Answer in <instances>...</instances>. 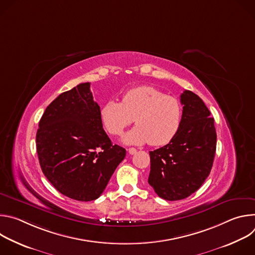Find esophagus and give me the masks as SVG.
<instances>
[{
  "label": "esophagus",
  "instance_id": "obj_1",
  "mask_svg": "<svg viewBox=\"0 0 255 255\" xmlns=\"http://www.w3.org/2000/svg\"><path fill=\"white\" fill-rule=\"evenodd\" d=\"M128 152H129V154H134V153H136V149L133 147L128 148Z\"/></svg>",
  "mask_w": 255,
  "mask_h": 255
}]
</instances>
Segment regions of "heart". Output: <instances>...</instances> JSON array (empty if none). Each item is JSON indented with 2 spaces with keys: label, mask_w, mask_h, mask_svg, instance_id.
I'll return each mask as SVG.
<instances>
[{
  "label": "heart",
  "mask_w": 255,
  "mask_h": 255,
  "mask_svg": "<svg viewBox=\"0 0 255 255\" xmlns=\"http://www.w3.org/2000/svg\"><path fill=\"white\" fill-rule=\"evenodd\" d=\"M101 118L111 135L121 134L134 119L137 126L123 136V142L161 146L177 133L183 107L176 98L156 88L141 86L126 92L121 103L109 101L103 105Z\"/></svg>",
  "instance_id": "1"
}]
</instances>
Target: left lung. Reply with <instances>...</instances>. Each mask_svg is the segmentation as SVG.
I'll return each instance as SVG.
<instances>
[{"mask_svg":"<svg viewBox=\"0 0 255 255\" xmlns=\"http://www.w3.org/2000/svg\"><path fill=\"white\" fill-rule=\"evenodd\" d=\"M183 118L175 136L150 151L148 184L158 197L183 200L203 185L213 166L217 134L214 118L202 99L191 91L180 95Z\"/></svg>","mask_w":255,"mask_h":255,"instance_id":"1","label":"left lung"}]
</instances>
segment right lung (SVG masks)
Instances as JSON below:
<instances>
[{"mask_svg":"<svg viewBox=\"0 0 255 255\" xmlns=\"http://www.w3.org/2000/svg\"><path fill=\"white\" fill-rule=\"evenodd\" d=\"M90 83L60 94L45 109L36 134L41 169L62 195L82 202L98 199L126 150L106 134Z\"/></svg>","mask_w":255,"mask_h":255,"instance_id":"obj_1","label":"right lung"}]
</instances>
